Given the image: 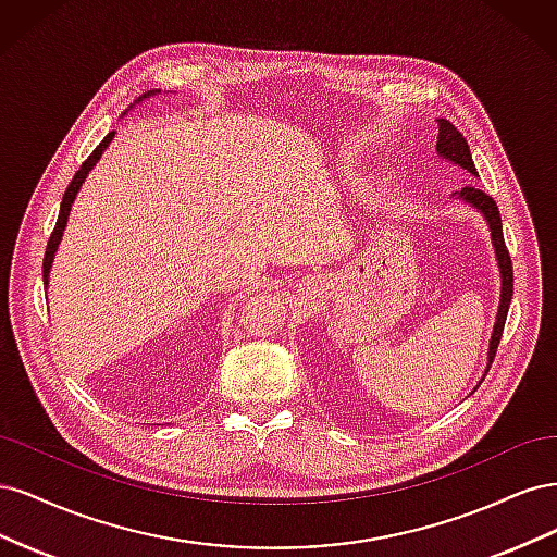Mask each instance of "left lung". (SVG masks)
Segmentation results:
<instances>
[{"label":"left lung","mask_w":557,"mask_h":557,"mask_svg":"<svg viewBox=\"0 0 557 557\" xmlns=\"http://www.w3.org/2000/svg\"><path fill=\"white\" fill-rule=\"evenodd\" d=\"M436 153L442 158L460 164L462 170L479 174L474 160H471L467 139L462 137V132L455 127L446 117H440V141H436ZM458 197H462L465 201H469L471 207H476L483 215L487 225H491V237H493V246L497 252V262H499V272H502V299H499V311H497V323L493 330V339H491V350H487V362L493 364L495 352L502 339L504 332V323H507V313H509V305H511V295H513V264H511V256L507 250V244H504V234H502V218H499V209L495 205V199L479 190L476 185H465L460 193H455Z\"/></svg>","instance_id":"left-lung-1"}]
</instances>
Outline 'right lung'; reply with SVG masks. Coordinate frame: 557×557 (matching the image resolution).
<instances>
[{
  "label": "right lung",
  "instance_id": "right-lung-1",
  "mask_svg": "<svg viewBox=\"0 0 557 557\" xmlns=\"http://www.w3.org/2000/svg\"><path fill=\"white\" fill-rule=\"evenodd\" d=\"M144 97H146V95H144ZM111 139H113V132H109L107 137L102 139V144H99V146L92 150V153L88 156V160L78 166V172L74 174V178H72V183H70V188L64 190L62 205H60V215H58V223H55L53 232H50V239H48V246H46V252H44V283H48L50 264H53L55 250H58V244H60V239H62V232H64V225H66V218H70V209H72V205H74V197H76V193H78V188H81V183L86 181L88 172L92 170L95 162L99 160V156L104 153V148L111 144Z\"/></svg>",
  "mask_w": 557,
  "mask_h": 557
}]
</instances>
